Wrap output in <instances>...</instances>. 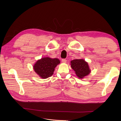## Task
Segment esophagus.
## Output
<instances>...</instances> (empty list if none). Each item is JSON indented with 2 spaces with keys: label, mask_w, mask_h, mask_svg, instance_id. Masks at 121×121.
Listing matches in <instances>:
<instances>
[{
  "label": "esophagus",
  "mask_w": 121,
  "mask_h": 121,
  "mask_svg": "<svg viewBox=\"0 0 121 121\" xmlns=\"http://www.w3.org/2000/svg\"><path fill=\"white\" fill-rule=\"evenodd\" d=\"M62 62L63 63H66V60L65 59H62Z\"/></svg>",
  "instance_id": "obj_1"
}]
</instances>
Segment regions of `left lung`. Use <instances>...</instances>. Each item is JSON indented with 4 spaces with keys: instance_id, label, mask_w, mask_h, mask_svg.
<instances>
[{
    "instance_id": "obj_1",
    "label": "left lung",
    "mask_w": 121,
    "mask_h": 121,
    "mask_svg": "<svg viewBox=\"0 0 121 121\" xmlns=\"http://www.w3.org/2000/svg\"><path fill=\"white\" fill-rule=\"evenodd\" d=\"M72 69L75 72L77 76L83 78L91 73L88 64L84 59H75L71 61Z\"/></svg>"
}]
</instances>
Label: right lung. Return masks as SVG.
Returning <instances> with one entry per match:
<instances>
[{"instance_id":"add662e5","label":"right lung","mask_w":121,"mask_h":121,"mask_svg":"<svg viewBox=\"0 0 121 121\" xmlns=\"http://www.w3.org/2000/svg\"><path fill=\"white\" fill-rule=\"evenodd\" d=\"M60 63V60L57 58L44 57L37 60L33 68L40 78L45 79L52 75L55 68Z\"/></svg>"}]
</instances>
